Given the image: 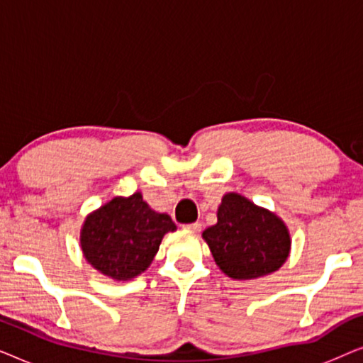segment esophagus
Masks as SVG:
<instances>
[{
    "label": "esophagus",
    "instance_id": "obj_1",
    "mask_svg": "<svg viewBox=\"0 0 363 363\" xmlns=\"http://www.w3.org/2000/svg\"><path fill=\"white\" fill-rule=\"evenodd\" d=\"M183 228H185L186 231L200 233V231H201V223H190V225H185Z\"/></svg>",
    "mask_w": 363,
    "mask_h": 363
}]
</instances>
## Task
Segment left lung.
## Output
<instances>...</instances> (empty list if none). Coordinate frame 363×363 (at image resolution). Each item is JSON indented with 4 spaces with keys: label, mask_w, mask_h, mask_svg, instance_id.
I'll return each instance as SVG.
<instances>
[{
    "label": "left lung",
    "mask_w": 363,
    "mask_h": 363,
    "mask_svg": "<svg viewBox=\"0 0 363 363\" xmlns=\"http://www.w3.org/2000/svg\"><path fill=\"white\" fill-rule=\"evenodd\" d=\"M216 264L233 279H256L279 269L291 250L287 228L276 215L238 193L223 196L218 223L203 231Z\"/></svg>",
    "instance_id": "8db88e82"
}]
</instances>
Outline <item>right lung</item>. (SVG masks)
I'll return each mask as SVG.
<instances>
[{
	"label": "right lung",
	"instance_id": "obj_1",
	"mask_svg": "<svg viewBox=\"0 0 363 363\" xmlns=\"http://www.w3.org/2000/svg\"><path fill=\"white\" fill-rule=\"evenodd\" d=\"M177 226L165 213L153 211L140 193L113 198L87 216L81 246L89 264L112 279H132L147 269L162 238Z\"/></svg>",
	"mask_w": 363,
	"mask_h": 363
}]
</instances>
